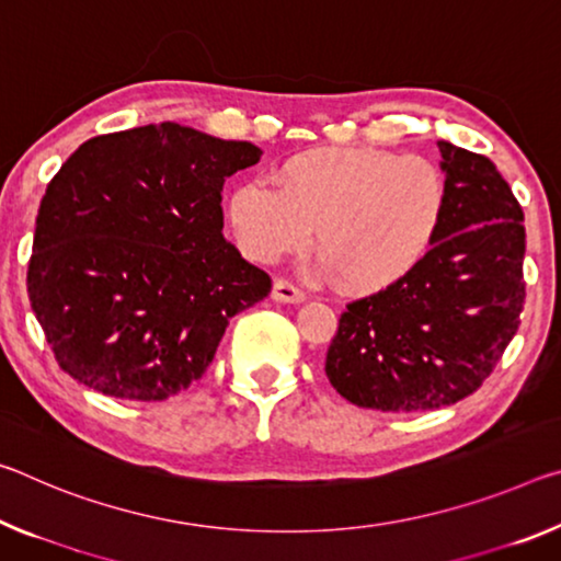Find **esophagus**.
<instances>
[{"label":"esophagus","mask_w":561,"mask_h":561,"mask_svg":"<svg viewBox=\"0 0 561 561\" xmlns=\"http://www.w3.org/2000/svg\"><path fill=\"white\" fill-rule=\"evenodd\" d=\"M272 299L287 301V305H299V301L307 299V295L297 287V284H291L289 279H277V282H274V289H272Z\"/></svg>","instance_id":"1"}]
</instances>
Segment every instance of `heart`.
Masks as SVG:
<instances>
[{
	"instance_id": "b5f03b06",
	"label": "heart",
	"mask_w": 561,
	"mask_h": 561,
	"mask_svg": "<svg viewBox=\"0 0 561 561\" xmlns=\"http://www.w3.org/2000/svg\"><path fill=\"white\" fill-rule=\"evenodd\" d=\"M274 182H244L229 197L244 252L277 262L314 227L317 252L357 291L404 279L430 254L447 209L437 164L371 147L307 149L282 162Z\"/></svg>"
}]
</instances>
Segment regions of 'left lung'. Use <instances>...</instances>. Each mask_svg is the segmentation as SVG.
Returning a JSON list of instances; mask_svg holds the SVG:
<instances>
[{"label": "left lung", "instance_id": "obj_1", "mask_svg": "<svg viewBox=\"0 0 561 561\" xmlns=\"http://www.w3.org/2000/svg\"><path fill=\"white\" fill-rule=\"evenodd\" d=\"M447 209L430 254L346 305L324 371L346 402L424 412L482 387L519 329L524 211L484 154L437 141Z\"/></svg>", "mask_w": 561, "mask_h": 561}]
</instances>
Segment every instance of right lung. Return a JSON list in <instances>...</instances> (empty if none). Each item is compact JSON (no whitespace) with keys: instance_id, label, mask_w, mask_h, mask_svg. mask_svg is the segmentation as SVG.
Here are the masks:
<instances>
[{"instance_id":"obj_1","label":"right lung","mask_w":561,"mask_h":561,"mask_svg":"<svg viewBox=\"0 0 561 561\" xmlns=\"http://www.w3.org/2000/svg\"><path fill=\"white\" fill-rule=\"evenodd\" d=\"M252 141L174 122L84 141L44 192L26 272L55 359L94 392L162 402L197 381L229 319L272 291L221 227Z\"/></svg>"}]
</instances>
